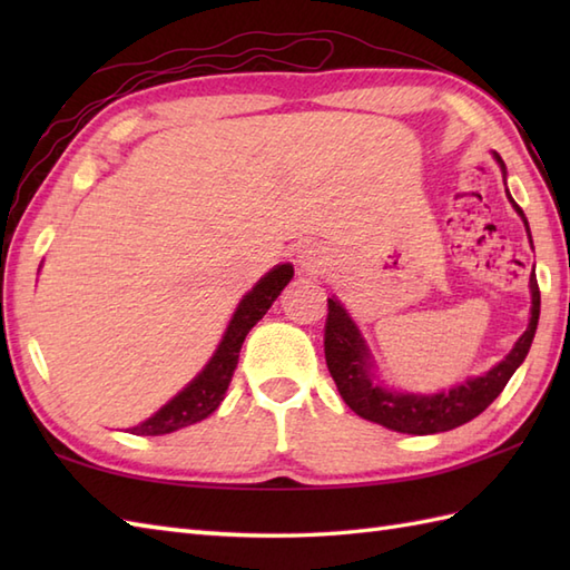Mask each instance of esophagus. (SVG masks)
Listing matches in <instances>:
<instances>
[{
    "label": "esophagus",
    "mask_w": 570,
    "mask_h": 570,
    "mask_svg": "<svg viewBox=\"0 0 570 570\" xmlns=\"http://www.w3.org/2000/svg\"><path fill=\"white\" fill-rule=\"evenodd\" d=\"M298 262H301V269L308 272V274H318L325 269V264H328V254L321 252L318 247H306L304 252L298 254Z\"/></svg>",
    "instance_id": "obj_1"
}]
</instances>
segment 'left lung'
Returning <instances> with one entry per match:
<instances>
[{"mask_svg": "<svg viewBox=\"0 0 570 570\" xmlns=\"http://www.w3.org/2000/svg\"><path fill=\"white\" fill-rule=\"evenodd\" d=\"M494 159L502 166L504 161L494 154ZM510 196V190H507ZM512 200V196H510ZM514 210L522 215L527 225V217L522 208L512 200ZM529 233V225H527ZM531 237V235H529ZM531 288V318L529 328L519 337L514 347L510 350L500 365H494L482 377H472L463 384L453 386V390L441 394H404L392 392L380 384L374 377L370 350L362 341L357 325L347 316V311L341 306V301L328 298V318H325V362H328L331 377L337 384V392L345 399V404L355 411L357 416L380 423L384 429H392L399 433L411 435H429L451 431L455 426L480 416L494 399L502 394V390L510 382L517 367L522 365L531 341H534L537 325H539V311H541V294L537 276L529 278Z\"/></svg>", "mask_w": 570, "mask_h": 570, "instance_id": "8db88e82", "label": "left lung"}]
</instances>
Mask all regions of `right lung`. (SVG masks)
I'll use <instances>...</instances> for the list:
<instances>
[{"mask_svg":"<svg viewBox=\"0 0 570 570\" xmlns=\"http://www.w3.org/2000/svg\"><path fill=\"white\" fill-rule=\"evenodd\" d=\"M292 276H294L292 264H278L269 274H264L257 282V286H254L252 292L239 301V306L235 311L233 321L227 325L220 345H217L215 355L210 357L208 365L203 367L198 377L193 380L184 392H178L171 402L156 411L151 419H147L129 431L135 435H164L208 419L213 411L220 406L227 386L233 382L239 350H242V343H245L247 333L264 318V313L272 308L276 296L284 292V286L288 282H292Z\"/></svg>","mask_w":570,"mask_h":570,"instance_id":"add662e5","label":"right lung"}]
</instances>
